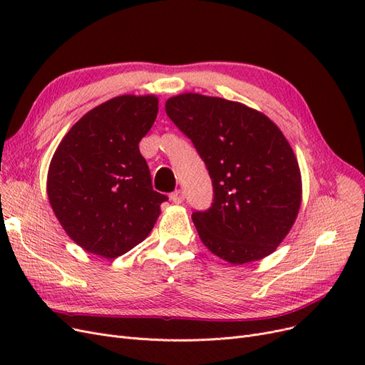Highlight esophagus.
<instances>
[{"label":"esophagus","mask_w":365,"mask_h":365,"mask_svg":"<svg viewBox=\"0 0 365 365\" xmlns=\"http://www.w3.org/2000/svg\"><path fill=\"white\" fill-rule=\"evenodd\" d=\"M170 200L173 204H181L184 201V192L182 190H176L170 195Z\"/></svg>","instance_id":"obj_1"}]
</instances>
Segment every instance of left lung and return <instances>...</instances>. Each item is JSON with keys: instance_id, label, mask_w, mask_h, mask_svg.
<instances>
[{"instance_id": "1", "label": "left lung", "mask_w": 365, "mask_h": 365, "mask_svg": "<svg viewBox=\"0 0 365 365\" xmlns=\"http://www.w3.org/2000/svg\"><path fill=\"white\" fill-rule=\"evenodd\" d=\"M165 113L189 137L213 182V204L193 224L215 256L244 264L269 256L302 205V173L274 121L244 103L184 93Z\"/></svg>"}]
</instances>
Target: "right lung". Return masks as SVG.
Masks as SVG:
<instances>
[{
  "mask_svg": "<svg viewBox=\"0 0 365 365\" xmlns=\"http://www.w3.org/2000/svg\"><path fill=\"white\" fill-rule=\"evenodd\" d=\"M157 114V96L114 97L76 121L54 150L48 201L65 233L85 251L115 259L155 225L168 196L152 189L138 143Z\"/></svg>",
  "mask_w": 365,
  "mask_h": 365,
  "instance_id": "1",
  "label": "right lung"
}]
</instances>
